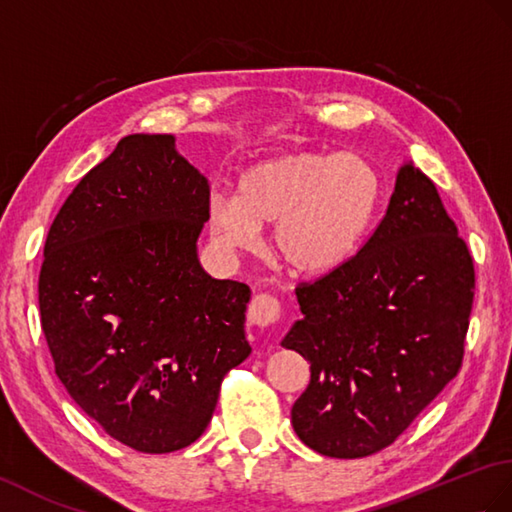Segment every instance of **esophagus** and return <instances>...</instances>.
<instances>
[{"instance_id":"esophagus-1","label":"esophagus","mask_w":512,"mask_h":512,"mask_svg":"<svg viewBox=\"0 0 512 512\" xmlns=\"http://www.w3.org/2000/svg\"><path fill=\"white\" fill-rule=\"evenodd\" d=\"M281 318V305L272 294H255L248 307V320L257 329L272 327Z\"/></svg>"}]
</instances>
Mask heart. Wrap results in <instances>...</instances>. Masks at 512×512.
Wrapping results in <instances>:
<instances>
[{"label":"heart","mask_w":512,"mask_h":512,"mask_svg":"<svg viewBox=\"0 0 512 512\" xmlns=\"http://www.w3.org/2000/svg\"><path fill=\"white\" fill-rule=\"evenodd\" d=\"M382 194V176L360 154L296 150L246 168L235 196L213 192L207 224L229 251H255L264 227L275 224L272 248L281 264L318 277L358 255Z\"/></svg>","instance_id":"b5f03b06"}]
</instances>
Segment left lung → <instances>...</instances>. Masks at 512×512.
Wrapping results in <instances>:
<instances>
[{"instance_id": "left-lung-1", "label": "left lung", "mask_w": 512, "mask_h": 512, "mask_svg": "<svg viewBox=\"0 0 512 512\" xmlns=\"http://www.w3.org/2000/svg\"><path fill=\"white\" fill-rule=\"evenodd\" d=\"M475 272L434 183L397 172L384 220L336 272L296 288L303 318L281 347L310 362L292 406L301 441L329 458H364L395 438L456 377Z\"/></svg>"}]
</instances>
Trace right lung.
Here are the masks:
<instances>
[{"label": "right lung", "mask_w": 512, "mask_h": 512, "mask_svg": "<svg viewBox=\"0 0 512 512\" xmlns=\"http://www.w3.org/2000/svg\"><path fill=\"white\" fill-rule=\"evenodd\" d=\"M207 200L174 135H128L82 176L45 240L39 307L56 375L144 454L200 438L222 377L251 355V288L198 261Z\"/></svg>", "instance_id": "obj_1"}]
</instances>
